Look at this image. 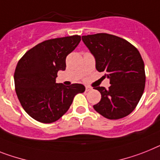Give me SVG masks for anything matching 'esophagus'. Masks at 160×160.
I'll return each instance as SVG.
<instances>
[{
  "instance_id": "esophagus-1",
  "label": "esophagus",
  "mask_w": 160,
  "mask_h": 160,
  "mask_svg": "<svg viewBox=\"0 0 160 160\" xmlns=\"http://www.w3.org/2000/svg\"><path fill=\"white\" fill-rule=\"evenodd\" d=\"M91 89H92V88H91L90 86H86V87H85V91H86V92H88V91H90Z\"/></svg>"
}]
</instances>
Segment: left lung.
Returning <instances> with one entry per match:
<instances>
[{"instance_id": "obj_1", "label": "left lung", "mask_w": 160, "mask_h": 160, "mask_svg": "<svg viewBox=\"0 0 160 160\" xmlns=\"http://www.w3.org/2000/svg\"><path fill=\"white\" fill-rule=\"evenodd\" d=\"M82 41L93 54L96 69L110 79V87H96L102 98L95 111L109 119L129 115L139 102L145 89L144 62L139 51L123 38L97 33L83 36Z\"/></svg>"}]
</instances>
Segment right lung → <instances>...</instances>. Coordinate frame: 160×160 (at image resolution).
Segmentation results:
<instances>
[{
	"label": "right lung",
	"instance_id": "1",
	"mask_svg": "<svg viewBox=\"0 0 160 160\" xmlns=\"http://www.w3.org/2000/svg\"><path fill=\"white\" fill-rule=\"evenodd\" d=\"M80 40L78 35L47 40L18 61L14 76L16 94L24 111L37 121H57L68 111L74 97L85 90L81 84L65 86L55 82L58 72L66 69V58Z\"/></svg>",
	"mask_w": 160,
	"mask_h": 160
}]
</instances>
